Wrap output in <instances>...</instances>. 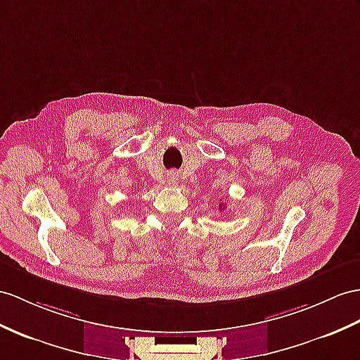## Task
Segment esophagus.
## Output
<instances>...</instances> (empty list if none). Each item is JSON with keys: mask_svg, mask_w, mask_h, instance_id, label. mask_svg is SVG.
Masks as SVG:
<instances>
[{"mask_svg": "<svg viewBox=\"0 0 360 360\" xmlns=\"http://www.w3.org/2000/svg\"><path fill=\"white\" fill-rule=\"evenodd\" d=\"M169 180H171V181H175V175H171Z\"/></svg>", "mask_w": 360, "mask_h": 360, "instance_id": "obj_1", "label": "esophagus"}]
</instances>
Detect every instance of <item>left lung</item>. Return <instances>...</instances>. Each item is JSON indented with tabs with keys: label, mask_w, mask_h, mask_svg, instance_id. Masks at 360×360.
<instances>
[{
	"label": "left lung",
	"mask_w": 360,
	"mask_h": 360,
	"mask_svg": "<svg viewBox=\"0 0 360 360\" xmlns=\"http://www.w3.org/2000/svg\"><path fill=\"white\" fill-rule=\"evenodd\" d=\"M221 207H223V206H221Z\"/></svg>",
	"instance_id": "obj_1"
}]
</instances>
